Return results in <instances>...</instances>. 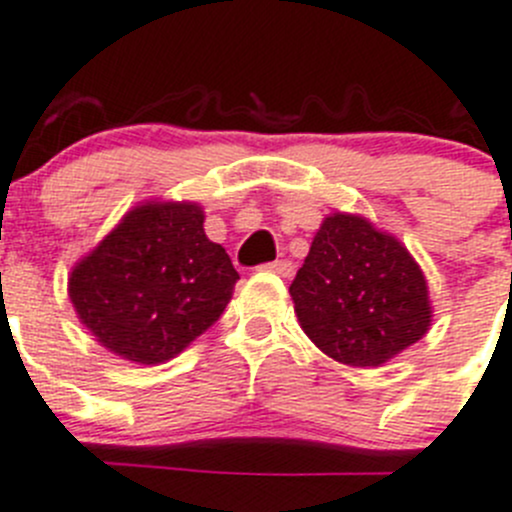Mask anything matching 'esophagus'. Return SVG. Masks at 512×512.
I'll list each match as a JSON object with an SVG mask.
<instances>
[{
	"instance_id": "esophagus-1",
	"label": "esophagus",
	"mask_w": 512,
	"mask_h": 512,
	"mask_svg": "<svg viewBox=\"0 0 512 512\" xmlns=\"http://www.w3.org/2000/svg\"><path fill=\"white\" fill-rule=\"evenodd\" d=\"M266 269L274 271V274H279V276H284V279H287V276H292L294 266H292V261H289V259H279V261H271V264H266Z\"/></svg>"
}]
</instances>
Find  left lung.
<instances>
[{"label":"left lung","instance_id":"obj_1","mask_svg":"<svg viewBox=\"0 0 512 512\" xmlns=\"http://www.w3.org/2000/svg\"><path fill=\"white\" fill-rule=\"evenodd\" d=\"M289 294L302 330L330 358L381 365L426 335V279L409 251L358 215L322 223Z\"/></svg>","mask_w":512,"mask_h":512}]
</instances>
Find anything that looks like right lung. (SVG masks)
<instances>
[{
  "instance_id": "right-lung-1",
  "label": "right lung",
  "mask_w": 512,
  "mask_h": 512,
  "mask_svg": "<svg viewBox=\"0 0 512 512\" xmlns=\"http://www.w3.org/2000/svg\"><path fill=\"white\" fill-rule=\"evenodd\" d=\"M190 203L131 210L70 274V299L103 348L134 363L175 358L218 322L238 271Z\"/></svg>"
}]
</instances>
